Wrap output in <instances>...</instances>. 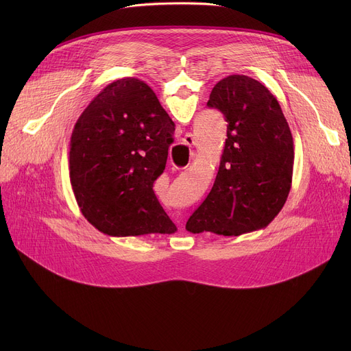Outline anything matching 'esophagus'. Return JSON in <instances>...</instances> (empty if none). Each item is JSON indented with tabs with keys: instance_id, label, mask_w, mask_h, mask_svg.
<instances>
[{
	"instance_id": "obj_1",
	"label": "esophagus",
	"mask_w": 351,
	"mask_h": 351,
	"mask_svg": "<svg viewBox=\"0 0 351 351\" xmlns=\"http://www.w3.org/2000/svg\"><path fill=\"white\" fill-rule=\"evenodd\" d=\"M182 141H183V145H186V146H193L195 145V138H193L192 134H186L185 138H183Z\"/></svg>"
}]
</instances>
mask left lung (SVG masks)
<instances>
[{
  "instance_id": "left-lung-1",
  "label": "left lung",
  "mask_w": 351,
  "mask_h": 351,
  "mask_svg": "<svg viewBox=\"0 0 351 351\" xmlns=\"http://www.w3.org/2000/svg\"><path fill=\"white\" fill-rule=\"evenodd\" d=\"M208 106L225 115L228 138L213 188L186 230L239 236L265 229L291 188L294 146L283 110L265 85L246 75L219 81Z\"/></svg>"
}]
</instances>
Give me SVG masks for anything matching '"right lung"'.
Masks as SVG:
<instances>
[{
  "label": "right lung",
  "mask_w": 351,
  "mask_h": 351,
  "mask_svg": "<svg viewBox=\"0 0 351 351\" xmlns=\"http://www.w3.org/2000/svg\"><path fill=\"white\" fill-rule=\"evenodd\" d=\"M175 123L138 78L105 86L77 121L69 179L88 222L109 236L172 234L178 229L154 192Z\"/></svg>",
  "instance_id": "obj_1"
}]
</instances>
